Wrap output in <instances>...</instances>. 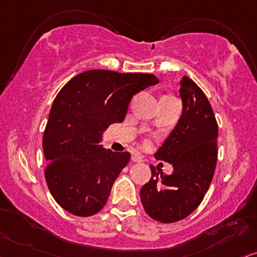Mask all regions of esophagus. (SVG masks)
Wrapping results in <instances>:
<instances>
[{
    "label": "esophagus",
    "instance_id": "1",
    "mask_svg": "<svg viewBox=\"0 0 257 257\" xmlns=\"http://www.w3.org/2000/svg\"><path fill=\"white\" fill-rule=\"evenodd\" d=\"M132 160L134 162H142L144 161V159H142V157L139 154V153H133Z\"/></svg>",
    "mask_w": 257,
    "mask_h": 257
}]
</instances>
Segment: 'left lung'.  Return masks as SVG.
<instances>
[{"label": "left lung", "instance_id": "left-lung-1", "mask_svg": "<svg viewBox=\"0 0 257 257\" xmlns=\"http://www.w3.org/2000/svg\"><path fill=\"white\" fill-rule=\"evenodd\" d=\"M180 96L179 122L154 154L158 160L173 165V172L159 177L151 166V180L140 191L147 215L161 223L186 218L200 205L217 164L218 124L209 99L186 76L181 80Z\"/></svg>", "mask_w": 257, "mask_h": 257}]
</instances>
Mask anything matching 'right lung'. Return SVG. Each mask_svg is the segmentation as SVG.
<instances>
[{
  "instance_id": "1",
  "label": "right lung",
  "mask_w": 257,
  "mask_h": 257,
  "mask_svg": "<svg viewBox=\"0 0 257 257\" xmlns=\"http://www.w3.org/2000/svg\"><path fill=\"white\" fill-rule=\"evenodd\" d=\"M158 83L149 73L90 70L77 74L59 91L42 148L48 190L64 210L89 217L103 209L131 153L103 148L100 133L123 122L135 93Z\"/></svg>"
}]
</instances>
